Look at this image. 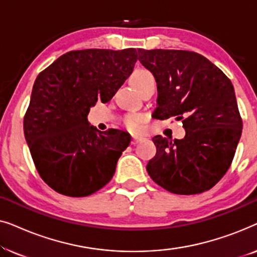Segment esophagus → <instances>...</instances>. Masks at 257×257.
Wrapping results in <instances>:
<instances>
[{"instance_id":"1","label":"esophagus","mask_w":257,"mask_h":257,"mask_svg":"<svg viewBox=\"0 0 257 257\" xmlns=\"http://www.w3.org/2000/svg\"><path fill=\"white\" fill-rule=\"evenodd\" d=\"M139 142H142V138H140V137H133L131 140V144L132 145H136V144H138Z\"/></svg>"}]
</instances>
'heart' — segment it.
I'll return each mask as SVG.
<instances>
[{"instance_id":"heart-1","label":"heart","mask_w":257,"mask_h":257,"mask_svg":"<svg viewBox=\"0 0 257 257\" xmlns=\"http://www.w3.org/2000/svg\"><path fill=\"white\" fill-rule=\"evenodd\" d=\"M131 82L139 91H142L144 87H146L150 84L156 83L154 76L149 70L138 69L132 73ZM144 121V115L140 113H127L122 117V125L127 131L132 133H137L142 128V124Z\"/></svg>"}]
</instances>
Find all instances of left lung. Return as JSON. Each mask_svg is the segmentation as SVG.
Returning <instances> with one entry per match:
<instances>
[{"mask_svg": "<svg viewBox=\"0 0 257 257\" xmlns=\"http://www.w3.org/2000/svg\"><path fill=\"white\" fill-rule=\"evenodd\" d=\"M138 54L157 82L153 118H175L186 130L180 140L153 137L157 153L146 166L149 175L174 194L208 191L230 167L241 138L242 118L233 84L194 51L138 49Z\"/></svg>", "mask_w": 257, "mask_h": 257, "instance_id": "8db88e82", "label": "left lung"}]
</instances>
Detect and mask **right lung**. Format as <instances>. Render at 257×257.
<instances>
[{"label":"right lung","mask_w":257,"mask_h":257,"mask_svg":"<svg viewBox=\"0 0 257 257\" xmlns=\"http://www.w3.org/2000/svg\"><path fill=\"white\" fill-rule=\"evenodd\" d=\"M136 49L73 50L40 72L24 114V136L35 167L59 194L83 198L111 180L130 136L100 132L87 122L90 107L107 103L131 75Z\"/></svg>","instance_id":"1"}]
</instances>
